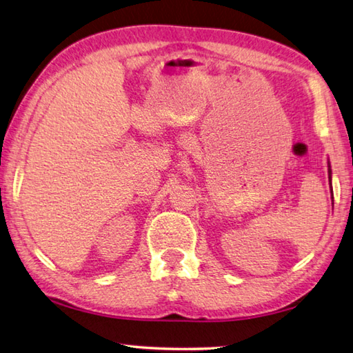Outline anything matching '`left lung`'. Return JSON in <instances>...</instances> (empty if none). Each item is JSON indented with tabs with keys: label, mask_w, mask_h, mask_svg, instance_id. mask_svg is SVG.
<instances>
[{
	"label": "left lung",
	"mask_w": 353,
	"mask_h": 353,
	"mask_svg": "<svg viewBox=\"0 0 353 353\" xmlns=\"http://www.w3.org/2000/svg\"><path fill=\"white\" fill-rule=\"evenodd\" d=\"M329 179H330V170H329Z\"/></svg>",
	"instance_id": "left-lung-1"
}]
</instances>
